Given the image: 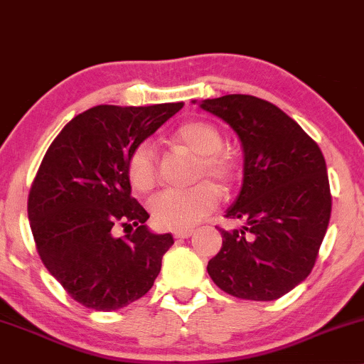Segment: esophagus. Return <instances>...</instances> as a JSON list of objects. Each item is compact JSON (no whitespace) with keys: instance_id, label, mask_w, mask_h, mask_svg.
<instances>
[{"instance_id":"1","label":"esophagus","mask_w":364,"mask_h":364,"mask_svg":"<svg viewBox=\"0 0 364 364\" xmlns=\"http://www.w3.org/2000/svg\"><path fill=\"white\" fill-rule=\"evenodd\" d=\"M193 235V229H179V231H174L173 236L178 237V240H185V237H190Z\"/></svg>"}]
</instances>
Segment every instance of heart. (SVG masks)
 Instances as JSON below:
<instances>
[{
	"label": "heart",
	"mask_w": 364,
	"mask_h": 364,
	"mask_svg": "<svg viewBox=\"0 0 364 364\" xmlns=\"http://www.w3.org/2000/svg\"><path fill=\"white\" fill-rule=\"evenodd\" d=\"M171 144L185 147L198 156L195 168V179L208 178L217 186H228L235 176V159L224 152L223 135L207 121H186L179 124L171 135ZM129 185L140 193H147L156 186L157 169L152 149L140 144L129 154L127 161ZM219 202V193L208 183L185 188V190H166L159 193L150 203L154 219L166 229H190L208 214L214 212Z\"/></svg>",
	"instance_id": "heart-1"
}]
</instances>
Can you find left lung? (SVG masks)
<instances>
[{
	"mask_svg": "<svg viewBox=\"0 0 364 364\" xmlns=\"http://www.w3.org/2000/svg\"><path fill=\"white\" fill-rule=\"evenodd\" d=\"M198 106L225 121L243 147V185L225 217L245 225L219 229L223 248L207 272L236 298L279 299L310 275L327 232L332 196L323 154L269 101L229 94Z\"/></svg>",
	"mask_w": 364,
	"mask_h": 364,
	"instance_id": "obj_1",
	"label": "left lung"
}]
</instances>
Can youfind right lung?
I'll use <instances>...</instances> for the list:
<instances>
[{"label":"right lung","instance_id":"1","mask_svg":"<svg viewBox=\"0 0 364 364\" xmlns=\"http://www.w3.org/2000/svg\"><path fill=\"white\" fill-rule=\"evenodd\" d=\"M181 107L95 106L61 129L41 162L27 203L37 252L83 306H128L147 294L161 272L174 240L145 225L149 214L132 196L127 161ZM118 223L136 231L116 238Z\"/></svg>","mask_w":364,"mask_h":364}]
</instances>
